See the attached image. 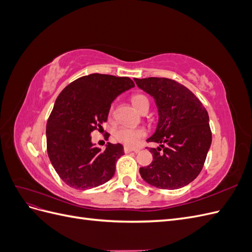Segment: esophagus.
I'll list each match as a JSON object with an SVG mask.
<instances>
[{
  "label": "esophagus",
  "instance_id": "1",
  "mask_svg": "<svg viewBox=\"0 0 252 252\" xmlns=\"http://www.w3.org/2000/svg\"><path fill=\"white\" fill-rule=\"evenodd\" d=\"M124 151H125V154H129V152H132V151H138L136 149H133V148H131V147H128V146H125L124 147Z\"/></svg>",
  "mask_w": 252,
  "mask_h": 252
}]
</instances>
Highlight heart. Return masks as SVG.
<instances>
[{
	"label": "heart",
	"mask_w": 252,
	"mask_h": 252,
	"mask_svg": "<svg viewBox=\"0 0 252 252\" xmlns=\"http://www.w3.org/2000/svg\"><path fill=\"white\" fill-rule=\"evenodd\" d=\"M131 103L138 111H140L145 105L149 106L148 98L143 94H134L131 97ZM145 133L146 132L143 128L121 126L114 131V138L128 147H134L139 143L140 139L145 135Z\"/></svg>",
	"instance_id": "1"
}]
</instances>
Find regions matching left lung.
Instances as JSON below:
<instances>
[{
    "mask_svg": "<svg viewBox=\"0 0 252 252\" xmlns=\"http://www.w3.org/2000/svg\"><path fill=\"white\" fill-rule=\"evenodd\" d=\"M140 89L155 98L158 121L147 142L152 162L141 167L148 184L161 189H179L201 172L211 145L208 112L191 91L166 78L134 79Z\"/></svg>",
    "mask_w": 252,
    "mask_h": 252,
    "instance_id": "8db88e82",
    "label": "left lung"
}]
</instances>
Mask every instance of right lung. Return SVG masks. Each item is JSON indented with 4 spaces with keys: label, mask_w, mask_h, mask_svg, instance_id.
Returning <instances> with one entry per match:
<instances>
[{
    "label": "right lung",
    "mask_w": 252,
    "mask_h": 252,
    "mask_svg": "<svg viewBox=\"0 0 252 252\" xmlns=\"http://www.w3.org/2000/svg\"><path fill=\"white\" fill-rule=\"evenodd\" d=\"M132 87L127 77L93 73L70 83L57 97L46 126L47 152L68 186L91 189L113 177L124 148L108 143L102 150L91 142V132L107 121L117 96Z\"/></svg>",
    "instance_id": "obj_1"
}]
</instances>
